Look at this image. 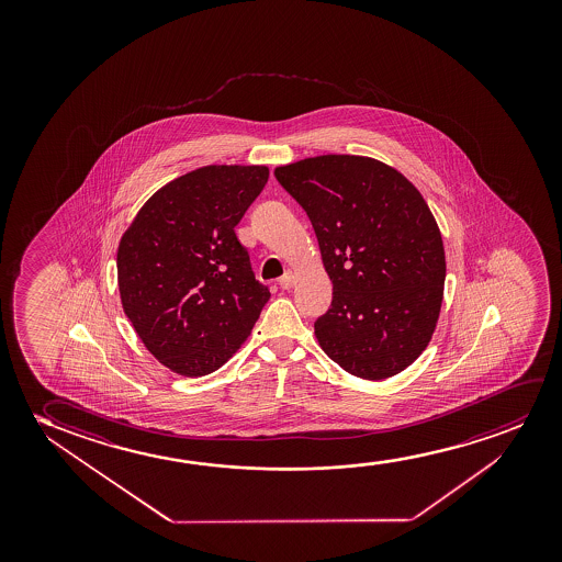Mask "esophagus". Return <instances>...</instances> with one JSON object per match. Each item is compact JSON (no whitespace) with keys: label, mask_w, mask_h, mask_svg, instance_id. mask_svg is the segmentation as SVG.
Masks as SVG:
<instances>
[{"label":"esophagus","mask_w":562,"mask_h":562,"mask_svg":"<svg viewBox=\"0 0 562 562\" xmlns=\"http://www.w3.org/2000/svg\"><path fill=\"white\" fill-rule=\"evenodd\" d=\"M293 280H295V274H293V270H285L284 277L278 280V284L282 290H290L293 285Z\"/></svg>","instance_id":"obj_1"}]
</instances>
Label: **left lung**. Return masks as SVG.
I'll return each instance as SVG.
<instances>
[{
	"label": "left lung",
	"mask_w": 562,
	"mask_h": 562,
	"mask_svg": "<svg viewBox=\"0 0 562 562\" xmlns=\"http://www.w3.org/2000/svg\"><path fill=\"white\" fill-rule=\"evenodd\" d=\"M315 228L331 305L315 334L353 376L384 380L430 341L446 284L436 218L401 172L359 155H321L274 170Z\"/></svg>",
	"instance_id": "obj_1"
}]
</instances>
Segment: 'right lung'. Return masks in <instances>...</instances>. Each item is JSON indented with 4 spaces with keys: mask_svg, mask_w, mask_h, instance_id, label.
Masks as SVG:
<instances>
[{
    "mask_svg": "<svg viewBox=\"0 0 562 562\" xmlns=\"http://www.w3.org/2000/svg\"><path fill=\"white\" fill-rule=\"evenodd\" d=\"M269 180L259 165H209L155 192L116 251L128 321L157 361L205 376L236 353L265 303L236 224Z\"/></svg>",
    "mask_w": 562,
    "mask_h": 562,
    "instance_id": "right-lung-1",
    "label": "right lung"
}]
</instances>
